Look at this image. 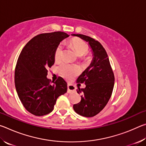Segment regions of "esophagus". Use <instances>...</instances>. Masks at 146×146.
Listing matches in <instances>:
<instances>
[{
    "mask_svg": "<svg viewBox=\"0 0 146 146\" xmlns=\"http://www.w3.org/2000/svg\"><path fill=\"white\" fill-rule=\"evenodd\" d=\"M76 90V88L73 85L71 84H68V93H71L75 92Z\"/></svg>",
    "mask_w": 146,
    "mask_h": 146,
    "instance_id": "esophagus-1",
    "label": "esophagus"
}]
</instances>
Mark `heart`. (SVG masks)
<instances>
[{
	"label": "heart",
	"mask_w": 146,
	"mask_h": 146,
	"mask_svg": "<svg viewBox=\"0 0 146 146\" xmlns=\"http://www.w3.org/2000/svg\"><path fill=\"white\" fill-rule=\"evenodd\" d=\"M70 44L74 49L78 56H84L88 52L89 47L84 41L78 38H73L70 40ZM63 56V46L62 44H59L56 47L54 53V59L55 61H60ZM57 71L61 76L66 78H71L80 73V68L78 66L71 64L67 62L59 64Z\"/></svg>",
	"instance_id": "1"
}]
</instances>
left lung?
Instances as JSON below:
<instances>
[{
	"label": "left lung",
	"mask_w": 146,
	"mask_h": 146,
	"mask_svg": "<svg viewBox=\"0 0 146 146\" xmlns=\"http://www.w3.org/2000/svg\"><path fill=\"white\" fill-rule=\"evenodd\" d=\"M88 42L93 51V60L77 79L78 83H84L85 88H78L81 93L80 102L73 105L77 114L92 117L99 113L107 104L112 95L115 76L108 54L102 44L97 40L82 34H73Z\"/></svg>",
	"instance_id": "left-lung-1"
}]
</instances>
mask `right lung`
<instances>
[{"mask_svg":"<svg viewBox=\"0 0 146 146\" xmlns=\"http://www.w3.org/2000/svg\"><path fill=\"white\" fill-rule=\"evenodd\" d=\"M68 36L62 31L38 35L20 53L15 70V84L22 104L31 114H49L58 97L67 92V83L62 78L59 76L51 84L46 76L55 62L56 48Z\"/></svg>","mask_w":146,"mask_h":146,"instance_id":"1","label":"right lung"}]
</instances>
